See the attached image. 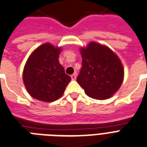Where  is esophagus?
Instances as JSON below:
<instances>
[{
    "label": "esophagus",
    "mask_w": 147,
    "mask_h": 147,
    "mask_svg": "<svg viewBox=\"0 0 147 147\" xmlns=\"http://www.w3.org/2000/svg\"><path fill=\"white\" fill-rule=\"evenodd\" d=\"M76 77H77V75H76V73L75 74H73V75H71V80H76Z\"/></svg>",
    "instance_id": "obj_1"
}]
</instances>
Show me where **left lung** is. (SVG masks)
I'll list each match as a JSON object with an SVG mask.
<instances>
[{
  "instance_id": "1",
  "label": "left lung",
  "mask_w": 147,
  "mask_h": 147,
  "mask_svg": "<svg viewBox=\"0 0 147 147\" xmlns=\"http://www.w3.org/2000/svg\"><path fill=\"white\" fill-rule=\"evenodd\" d=\"M82 67L77 82L88 96L106 100L113 96L124 80V68L119 57L111 49L90 41L81 47Z\"/></svg>"
}]
</instances>
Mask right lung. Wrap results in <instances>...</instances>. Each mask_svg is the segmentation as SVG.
Masks as SVG:
<instances>
[{
	"instance_id": "obj_1",
	"label": "right lung",
	"mask_w": 147,
	"mask_h": 147,
	"mask_svg": "<svg viewBox=\"0 0 147 147\" xmlns=\"http://www.w3.org/2000/svg\"><path fill=\"white\" fill-rule=\"evenodd\" d=\"M61 47L50 43L34 50L24 66L22 78L28 93L43 102H53L63 96L71 78L59 62Z\"/></svg>"
}]
</instances>
